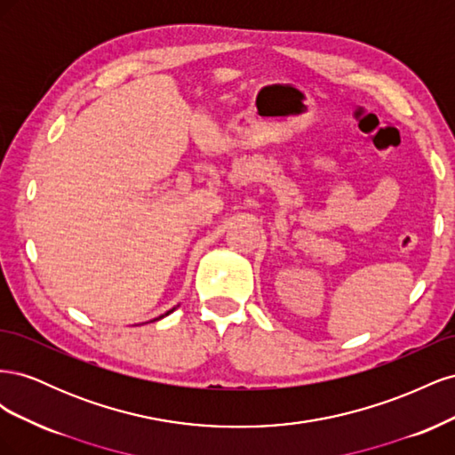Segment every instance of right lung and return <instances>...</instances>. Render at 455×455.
I'll return each mask as SVG.
<instances>
[{
	"label": "right lung",
	"instance_id": "right-lung-1",
	"mask_svg": "<svg viewBox=\"0 0 455 455\" xmlns=\"http://www.w3.org/2000/svg\"><path fill=\"white\" fill-rule=\"evenodd\" d=\"M176 307H178V306H176ZM176 307H172V309H171V311H167V313H164V315H161V316H157V319H154V321H159V319H163V316H167V315H171V313H172V311H174V309H176ZM154 321H151V323H154Z\"/></svg>",
	"mask_w": 455,
	"mask_h": 455
}]
</instances>
